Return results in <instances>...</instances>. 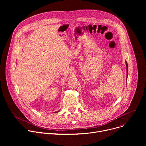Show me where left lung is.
<instances>
[{"mask_svg":"<svg viewBox=\"0 0 146 146\" xmlns=\"http://www.w3.org/2000/svg\"><path fill=\"white\" fill-rule=\"evenodd\" d=\"M125 64H126V66H127V77H128V64L127 61H125Z\"/></svg>","mask_w":146,"mask_h":146,"instance_id":"1","label":"left lung"}]
</instances>
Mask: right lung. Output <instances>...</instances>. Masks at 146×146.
Here are the masks:
<instances>
[{"label":"right lung","mask_w":146,"mask_h":146,"mask_svg":"<svg viewBox=\"0 0 146 146\" xmlns=\"http://www.w3.org/2000/svg\"><path fill=\"white\" fill-rule=\"evenodd\" d=\"M59 111H56V112H55V113H58V112H59Z\"/></svg>","instance_id":"right-lung-1"}]
</instances>
